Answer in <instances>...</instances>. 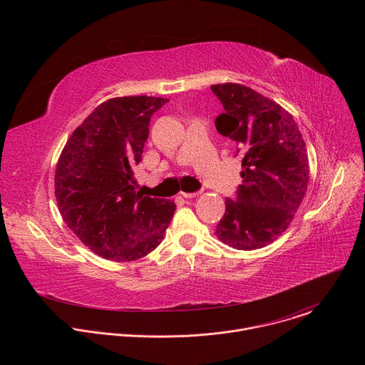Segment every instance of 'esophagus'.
Returning <instances> with one entry per match:
<instances>
[{
	"instance_id": "34e87169",
	"label": "esophagus",
	"mask_w": 365,
	"mask_h": 365,
	"mask_svg": "<svg viewBox=\"0 0 365 365\" xmlns=\"http://www.w3.org/2000/svg\"><path fill=\"white\" fill-rule=\"evenodd\" d=\"M200 192H193V193H187V192H182V196L186 197V199H192V197H196Z\"/></svg>"
}]
</instances>
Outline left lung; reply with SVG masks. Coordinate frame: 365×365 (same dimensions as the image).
<instances>
[{
	"label": "left lung",
	"mask_w": 365,
	"mask_h": 365,
	"mask_svg": "<svg viewBox=\"0 0 365 365\" xmlns=\"http://www.w3.org/2000/svg\"><path fill=\"white\" fill-rule=\"evenodd\" d=\"M211 89L225 110L215 120L218 133L244 151L242 185L237 200H225L215 234L237 250L263 248L289 228L304 197L306 144L293 115L276 101L241 83H217Z\"/></svg>",
	"instance_id": "1"
}]
</instances>
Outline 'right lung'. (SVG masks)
<instances>
[{
	"instance_id": "obj_1",
	"label": "right lung",
	"mask_w": 365,
	"mask_h": 365,
	"mask_svg": "<svg viewBox=\"0 0 365 365\" xmlns=\"http://www.w3.org/2000/svg\"><path fill=\"white\" fill-rule=\"evenodd\" d=\"M169 99L117 96L98 106L68 138L55 196L71 231L95 254L133 262L158 248L173 218L170 199L135 190L151 115Z\"/></svg>"
}]
</instances>
